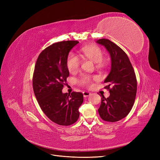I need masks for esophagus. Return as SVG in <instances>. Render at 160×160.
<instances>
[{
  "label": "esophagus",
  "mask_w": 160,
  "mask_h": 160,
  "mask_svg": "<svg viewBox=\"0 0 160 160\" xmlns=\"http://www.w3.org/2000/svg\"><path fill=\"white\" fill-rule=\"evenodd\" d=\"M83 95H84V97H88V96L90 95V92H87V91H84V92H83Z\"/></svg>",
  "instance_id": "obj_1"
}]
</instances>
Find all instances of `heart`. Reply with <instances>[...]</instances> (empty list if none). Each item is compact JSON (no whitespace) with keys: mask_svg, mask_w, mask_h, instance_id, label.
<instances>
[{"mask_svg":"<svg viewBox=\"0 0 160 160\" xmlns=\"http://www.w3.org/2000/svg\"><path fill=\"white\" fill-rule=\"evenodd\" d=\"M81 52L85 57L96 62L97 66L102 67L104 66V62L103 60L102 50L96 45H89L83 47L81 49ZM81 64L80 58L74 53H70L66 59V67L70 72H75L78 70ZM96 79V77H94ZM81 82L85 85L91 86L92 82V77L88 74H83L81 76Z\"/></svg>","mask_w":160,"mask_h":160,"instance_id":"heart-1","label":"heart"}]
</instances>
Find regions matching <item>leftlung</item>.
<instances>
[{
	"label": "left lung",
	"instance_id": "obj_1",
	"mask_svg": "<svg viewBox=\"0 0 160 160\" xmlns=\"http://www.w3.org/2000/svg\"><path fill=\"white\" fill-rule=\"evenodd\" d=\"M107 49L111 57V70L104 83L110 95L101 98L99 115L106 122H115L124 118L134 104L137 92V80L128 56L120 47L108 39L96 41Z\"/></svg>",
	"mask_w": 160,
	"mask_h": 160
}]
</instances>
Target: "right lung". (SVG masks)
<instances>
[{"label": "right lung", "instance_id": "add662e5", "mask_svg": "<svg viewBox=\"0 0 160 160\" xmlns=\"http://www.w3.org/2000/svg\"><path fill=\"white\" fill-rule=\"evenodd\" d=\"M79 42L62 41L42 51L37 58L32 78L34 93L45 115L60 126H69L78 120L83 94L62 93L69 76L66 59L69 52Z\"/></svg>", "mask_w": 160, "mask_h": 160}]
</instances>
